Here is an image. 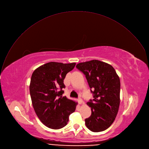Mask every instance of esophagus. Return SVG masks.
<instances>
[{
    "instance_id": "obj_1",
    "label": "esophagus",
    "mask_w": 149,
    "mask_h": 149,
    "mask_svg": "<svg viewBox=\"0 0 149 149\" xmlns=\"http://www.w3.org/2000/svg\"><path fill=\"white\" fill-rule=\"evenodd\" d=\"M77 102H78L79 104H81L83 103V100H82V99L81 98H79L78 100H77Z\"/></svg>"
}]
</instances>
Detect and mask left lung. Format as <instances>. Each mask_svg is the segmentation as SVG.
I'll use <instances>...</instances> for the list:
<instances>
[{"instance_id":"left-lung-1","label":"left lung","mask_w":149,"mask_h":149,"mask_svg":"<svg viewBox=\"0 0 149 149\" xmlns=\"http://www.w3.org/2000/svg\"><path fill=\"white\" fill-rule=\"evenodd\" d=\"M76 68L84 73L94 95L87 103L92 114L85 119L86 126L93 132L104 131L113 123L119 108V77L112 66L98 60L78 63Z\"/></svg>"}]
</instances>
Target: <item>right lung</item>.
Wrapping results in <instances>:
<instances>
[{
	"instance_id": "right-lung-1",
	"label": "right lung",
	"mask_w": 149,
	"mask_h": 149,
	"mask_svg": "<svg viewBox=\"0 0 149 149\" xmlns=\"http://www.w3.org/2000/svg\"><path fill=\"white\" fill-rule=\"evenodd\" d=\"M76 63L49 62L33 72L29 86L35 111L41 122L49 128L65 127L69 115L75 111L77 103L62 96L66 74L72 70Z\"/></svg>"
}]
</instances>
